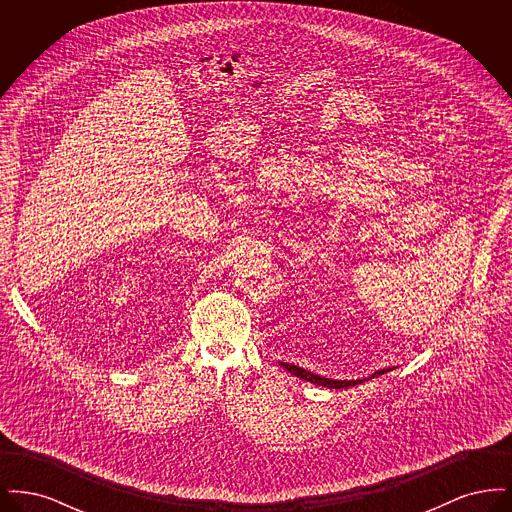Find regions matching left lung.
<instances>
[{
	"label": "left lung",
	"instance_id": "obj_1",
	"mask_svg": "<svg viewBox=\"0 0 512 512\" xmlns=\"http://www.w3.org/2000/svg\"><path fill=\"white\" fill-rule=\"evenodd\" d=\"M280 365L284 366L288 372H292L293 376H297V378H301V380H305V382H311V384L322 386V388H330V390H343V388H351V386L363 384V382H366V380L378 378V376H382V374H386V372L393 370V366H391V368H382V370H376L372 376H368V378H361V380H334V378L318 376V374H315V372H309V370H305V368H301V366L290 365V363H280Z\"/></svg>",
	"mask_w": 512,
	"mask_h": 512
}]
</instances>
